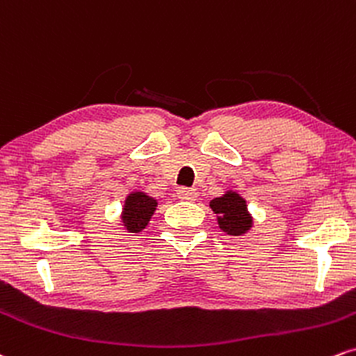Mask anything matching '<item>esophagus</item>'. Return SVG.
<instances>
[{"label":"esophagus","instance_id":"obj_1","mask_svg":"<svg viewBox=\"0 0 356 356\" xmlns=\"http://www.w3.org/2000/svg\"><path fill=\"white\" fill-rule=\"evenodd\" d=\"M177 196L183 202H195L196 196H198V191L195 188H178Z\"/></svg>","mask_w":356,"mask_h":356}]
</instances>
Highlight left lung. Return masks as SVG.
<instances>
[{
	"label": "left lung",
	"mask_w": 356,
	"mask_h": 356,
	"mask_svg": "<svg viewBox=\"0 0 356 356\" xmlns=\"http://www.w3.org/2000/svg\"><path fill=\"white\" fill-rule=\"evenodd\" d=\"M211 210L218 215V225L228 235H243L252 227V216L246 210V202L235 191H227L220 198L211 200Z\"/></svg>",
	"instance_id": "obj_1"
}]
</instances>
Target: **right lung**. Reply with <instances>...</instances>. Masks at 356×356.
Masks as SVG:
<instances>
[{
	"mask_svg": "<svg viewBox=\"0 0 356 356\" xmlns=\"http://www.w3.org/2000/svg\"><path fill=\"white\" fill-rule=\"evenodd\" d=\"M156 200L152 196L141 193V191H135L127 198L123 208V220L124 228L129 233L141 232L146 225H148L149 218H152L153 211L156 210Z\"/></svg>",
	"mask_w": 356,
	"mask_h": 356,
	"instance_id": "right-lung-1",
	"label": "right lung"
}]
</instances>
